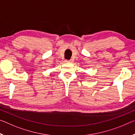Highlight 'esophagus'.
<instances>
[{"label":"esophagus","mask_w":135,"mask_h":135,"mask_svg":"<svg viewBox=\"0 0 135 135\" xmlns=\"http://www.w3.org/2000/svg\"><path fill=\"white\" fill-rule=\"evenodd\" d=\"M65 62L71 63L72 62V60H65Z\"/></svg>","instance_id":"esophagus-1"}]
</instances>
